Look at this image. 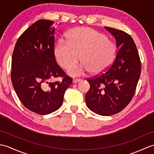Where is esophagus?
<instances>
[{"label": "esophagus", "mask_w": 154, "mask_h": 154, "mask_svg": "<svg viewBox=\"0 0 154 154\" xmlns=\"http://www.w3.org/2000/svg\"><path fill=\"white\" fill-rule=\"evenodd\" d=\"M81 81L80 79H74L73 80V83H77Z\"/></svg>", "instance_id": "1"}]
</instances>
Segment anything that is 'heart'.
Wrapping results in <instances>:
<instances>
[{"label":"heart","instance_id":"obj_1","mask_svg":"<svg viewBox=\"0 0 154 154\" xmlns=\"http://www.w3.org/2000/svg\"><path fill=\"white\" fill-rule=\"evenodd\" d=\"M67 41L60 40L54 48V55L58 64L63 69L76 65L80 60L79 67H71L68 73L77 76L85 71L99 75L108 69L113 63L116 47L104 34L88 27L71 30L67 35Z\"/></svg>","mask_w":154,"mask_h":154}]
</instances>
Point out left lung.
<instances>
[{
    "label": "left lung",
    "mask_w": 154,
    "mask_h": 154,
    "mask_svg": "<svg viewBox=\"0 0 154 154\" xmlns=\"http://www.w3.org/2000/svg\"><path fill=\"white\" fill-rule=\"evenodd\" d=\"M104 28L115 38L119 50L113 64L105 73L87 80L90 89L85 100L93 112L110 116L120 112L131 101L140 79L141 63L129 34L109 27Z\"/></svg>",
    "instance_id": "obj_1"
}]
</instances>
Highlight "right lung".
<instances>
[{"instance_id": "1", "label": "right lung", "mask_w": 154, "mask_h": 154, "mask_svg": "<svg viewBox=\"0 0 154 154\" xmlns=\"http://www.w3.org/2000/svg\"><path fill=\"white\" fill-rule=\"evenodd\" d=\"M54 24L44 19L34 22L16 42L12 58L11 79L16 94L26 109L42 115L60 109L72 83L55 61ZM57 76L64 77L61 82H48Z\"/></svg>"}]
</instances>
